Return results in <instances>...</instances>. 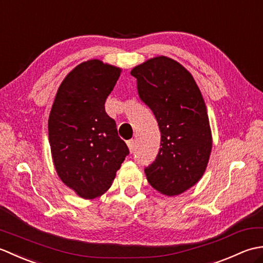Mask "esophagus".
Masks as SVG:
<instances>
[{"label": "esophagus", "mask_w": 263, "mask_h": 263, "mask_svg": "<svg viewBox=\"0 0 263 263\" xmlns=\"http://www.w3.org/2000/svg\"><path fill=\"white\" fill-rule=\"evenodd\" d=\"M127 147H128V150H130V153H133L135 152V140H128L127 142Z\"/></svg>", "instance_id": "obj_1"}]
</instances>
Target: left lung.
I'll return each instance as SVG.
<instances>
[{
	"instance_id": "left-lung-1",
	"label": "left lung",
	"mask_w": 263,
	"mask_h": 263,
	"mask_svg": "<svg viewBox=\"0 0 263 263\" xmlns=\"http://www.w3.org/2000/svg\"><path fill=\"white\" fill-rule=\"evenodd\" d=\"M131 74L161 133L157 157L144 170L147 181L174 197L194 186L209 163L212 135L204 100L192 74L164 55L135 66Z\"/></svg>"
}]
</instances>
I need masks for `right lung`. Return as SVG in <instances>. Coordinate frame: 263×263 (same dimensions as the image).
<instances>
[{
    "label": "right lung",
    "mask_w": 263,
    "mask_h": 263,
    "mask_svg": "<svg viewBox=\"0 0 263 263\" xmlns=\"http://www.w3.org/2000/svg\"><path fill=\"white\" fill-rule=\"evenodd\" d=\"M122 69L98 59L69 72L61 83L48 119L53 164L64 185L82 199L110 187L128 149L117 135L105 102Z\"/></svg>",
    "instance_id": "obj_1"
}]
</instances>
